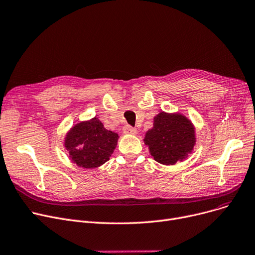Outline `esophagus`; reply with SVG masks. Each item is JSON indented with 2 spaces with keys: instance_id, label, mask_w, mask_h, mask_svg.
<instances>
[{
  "instance_id": "obj_1",
  "label": "esophagus",
  "mask_w": 255,
  "mask_h": 255,
  "mask_svg": "<svg viewBox=\"0 0 255 255\" xmlns=\"http://www.w3.org/2000/svg\"><path fill=\"white\" fill-rule=\"evenodd\" d=\"M124 132H125L126 134H134V133L137 132V129L131 128L130 126H126V127L124 128Z\"/></svg>"
}]
</instances>
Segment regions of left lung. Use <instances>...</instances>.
Returning <instances> with one entry per match:
<instances>
[{"label": "left lung", "mask_w": 255, "mask_h": 255, "mask_svg": "<svg viewBox=\"0 0 255 255\" xmlns=\"http://www.w3.org/2000/svg\"><path fill=\"white\" fill-rule=\"evenodd\" d=\"M143 141L154 160L172 166L192 152L197 141L196 128L183 114L161 111L154 116L153 128L146 131Z\"/></svg>", "instance_id": "1"}]
</instances>
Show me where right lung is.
Wrapping results in <instances>:
<instances>
[{
  "label": "right lung",
  "mask_w": 255,
  "mask_h": 255,
  "mask_svg": "<svg viewBox=\"0 0 255 255\" xmlns=\"http://www.w3.org/2000/svg\"><path fill=\"white\" fill-rule=\"evenodd\" d=\"M118 133L108 130L99 118L78 123L66 133L64 145L71 160L78 167L96 169L110 159Z\"/></svg>",
  "instance_id": "right-lung-1"
}]
</instances>
